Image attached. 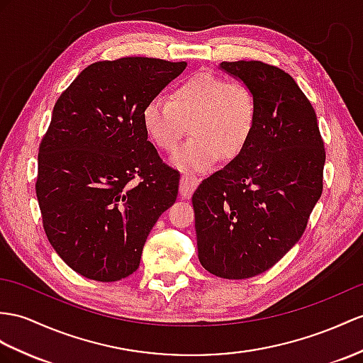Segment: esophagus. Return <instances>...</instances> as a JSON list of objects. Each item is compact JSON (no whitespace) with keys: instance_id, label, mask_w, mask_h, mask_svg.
Returning <instances> with one entry per match:
<instances>
[{"instance_id":"1","label":"esophagus","mask_w":363,"mask_h":363,"mask_svg":"<svg viewBox=\"0 0 363 363\" xmlns=\"http://www.w3.org/2000/svg\"><path fill=\"white\" fill-rule=\"evenodd\" d=\"M199 184V179L196 175H192L189 172H184L182 175L180 180V196L182 199H189L192 196V192L196 191Z\"/></svg>"}]
</instances>
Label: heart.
Returning a JSON list of instances; mask_svg holds the SVG:
<instances>
[{"mask_svg": "<svg viewBox=\"0 0 363 363\" xmlns=\"http://www.w3.org/2000/svg\"><path fill=\"white\" fill-rule=\"evenodd\" d=\"M255 99L240 82L197 72L172 87L171 100L155 95L149 100L141 121L152 143L172 152L184 134L192 138L179 149L171 162L180 169L201 172L214 166L220 157H234L248 141L255 123Z\"/></svg>", "mask_w": 363, "mask_h": 363, "instance_id": "b5f03b06", "label": "heart"}]
</instances>
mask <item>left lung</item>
I'll return each instance as SVG.
<instances>
[{"label":"left lung","mask_w":363,"mask_h":363,"mask_svg":"<svg viewBox=\"0 0 363 363\" xmlns=\"http://www.w3.org/2000/svg\"><path fill=\"white\" fill-rule=\"evenodd\" d=\"M255 99L251 135L192 196L199 260L222 279L274 267L302 237L323 188L325 147L311 103L294 78L262 61L218 66Z\"/></svg>","instance_id":"left-lung-1"}]
</instances>
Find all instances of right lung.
I'll use <instances>...</instances> for the list:
<instances>
[{"instance_id":"obj_1","label":"right lung","mask_w":363,"mask_h":363,"mask_svg":"<svg viewBox=\"0 0 363 363\" xmlns=\"http://www.w3.org/2000/svg\"><path fill=\"white\" fill-rule=\"evenodd\" d=\"M184 69L146 57L99 61L55 103L35 189L52 248L86 279L137 271L149 233L175 203L180 174L147 141L141 112Z\"/></svg>"}]
</instances>
